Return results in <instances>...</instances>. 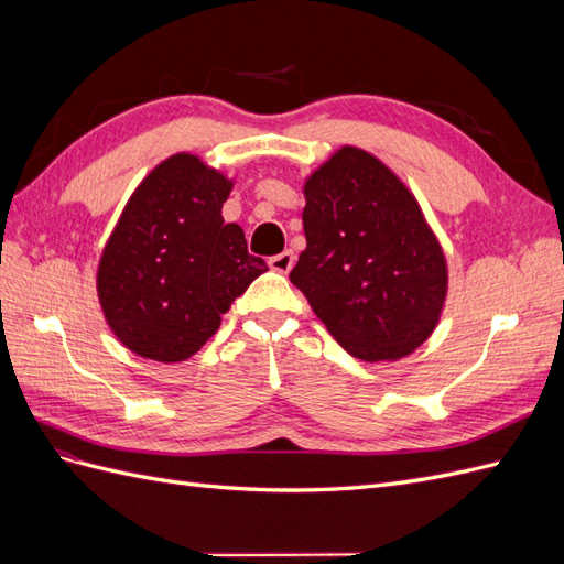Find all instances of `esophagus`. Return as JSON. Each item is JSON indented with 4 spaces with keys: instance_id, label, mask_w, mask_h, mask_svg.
<instances>
[{
    "instance_id": "1",
    "label": "esophagus",
    "mask_w": 564,
    "mask_h": 564,
    "mask_svg": "<svg viewBox=\"0 0 564 564\" xmlns=\"http://www.w3.org/2000/svg\"><path fill=\"white\" fill-rule=\"evenodd\" d=\"M268 265L275 270V272H280V275H286V272L294 268V253L292 251H282L278 256H272V259L268 261Z\"/></svg>"
}]
</instances>
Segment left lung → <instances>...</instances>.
<instances>
[{"label":"left lung","mask_w":564,"mask_h":564,"mask_svg":"<svg viewBox=\"0 0 564 564\" xmlns=\"http://www.w3.org/2000/svg\"><path fill=\"white\" fill-rule=\"evenodd\" d=\"M305 249L289 280L352 357L395 362L435 332L449 270L404 181L340 145L303 183Z\"/></svg>","instance_id":"left-lung-1"}]
</instances>
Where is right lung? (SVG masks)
Segmentation results:
<instances>
[{"label": "right lung", "instance_id": "1", "mask_svg": "<svg viewBox=\"0 0 564 564\" xmlns=\"http://www.w3.org/2000/svg\"><path fill=\"white\" fill-rule=\"evenodd\" d=\"M232 185L193 152H176L131 193L96 270L100 311L131 352L162 365L193 357L268 270L220 214Z\"/></svg>", "mask_w": 564, "mask_h": 564}]
</instances>
